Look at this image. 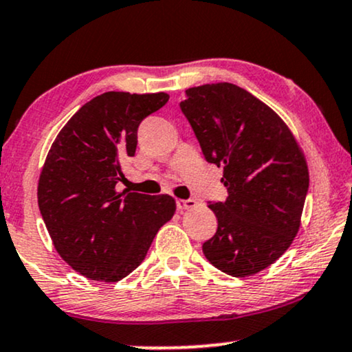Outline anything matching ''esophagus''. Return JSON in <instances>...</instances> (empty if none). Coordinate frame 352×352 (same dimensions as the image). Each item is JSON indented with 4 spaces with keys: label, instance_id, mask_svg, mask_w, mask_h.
<instances>
[{
    "label": "esophagus",
    "instance_id": "1",
    "mask_svg": "<svg viewBox=\"0 0 352 352\" xmlns=\"http://www.w3.org/2000/svg\"><path fill=\"white\" fill-rule=\"evenodd\" d=\"M195 204H197L195 199H177V209H180V211H184V209L193 208Z\"/></svg>",
    "mask_w": 352,
    "mask_h": 352
}]
</instances>
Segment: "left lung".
I'll return each mask as SVG.
<instances>
[{
    "label": "left lung",
    "mask_w": 352,
    "mask_h": 352,
    "mask_svg": "<svg viewBox=\"0 0 352 352\" xmlns=\"http://www.w3.org/2000/svg\"><path fill=\"white\" fill-rule=\"evenodd\" d=\"M180 109L208 162L224 167L226 201L209 203L217 230L203 253L217 270L247 278L273 265L294 240L309 168L287 124L230 82L185 91Z\"/></svg>",
    "instance_id": "8db88e82"
}]
</instances>
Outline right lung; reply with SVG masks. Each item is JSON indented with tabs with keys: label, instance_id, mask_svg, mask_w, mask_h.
I'll use <instances>...</instances> for the list:
<instances>
[{
	"label": "right lung",
	"instance_id": "obj_1",
	"mask_svg": "<svg viewBox=\"0 0 352 352\" xmlns=\"http://www.w3.org/2000/svg\"><path fill=\"white\" fill-rule=\"evenodd\" d=\"M168 96L104 92L58 133L38 180V208L60 256L79 274L115 283L143 263L157 230L172 219L168 195L117 191L133 157L138 126Z\"/></svg>",
	"mask_w": 352,
	"mask_h": 352
}]
</instances>
